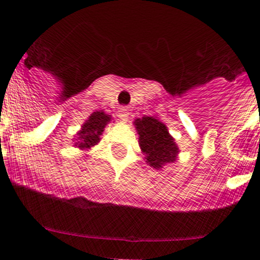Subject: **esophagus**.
<instances>
[{"label":"esophagus","instance_id":"34e87169","mask_svg":"<svg viewBox=\"0 0 260 260\" xmlns=\"http://www.w3.org/2000/svg\"><path fill=\"white\" fill-rule=\"evenodd\" d=\"M128 115H129V114H128L127 107H121V109L119 110V116H120L121 120H127Z\"/></svg>","mask_w":260,"mask_h":260}]
</instances>
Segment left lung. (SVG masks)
Returning a JSON list of instances; mask_svg holds the SVG:
<instances>
[{"label": "left lung", "instance_id": "obj_1", "mask_svg": "<svg viewBox=\"0 0 260 260\" xmlns=\"http://www.w3.org/2000/svg\"><path fill=\"white\" fill-rule=\"evenodd\" d=\"M135 125L140 135L141 150L146 154L145 159L150 167L162 168L166 163L176 160L179 149L162 121L153 116H144L136 119Z\"/></svg>", "mask_w": 260, "mask_h": 260}]
</instances>
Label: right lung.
<instances>
[{"instance_id":"add662e5","label":"right lung","mask_w":260,"mask_h":260,"mask_svg":"<svg viewBox=\"0 0 260 260\" xmlns=\"http://www.w3.org/2000/svg\"><path fill=\"white\" fill-rule=\"evenodd\" d=\"M109 121L110 115H106L102 111L93 113L86 120L85 124L83 125V129L79 132L78 142L75 145L80 149H90L92 146H94L100 141V136L102 135L104 128L106 127Z\"/></svg>"}]
</instances>
